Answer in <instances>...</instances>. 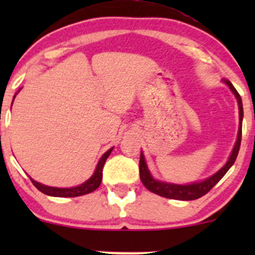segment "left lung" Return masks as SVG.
<instances>
[{"label": "left lung", "mask_w": 255, "mask_h": 255, "mask_svg": "<svg viewBox=\"0 0 255 255\" xmlns=\"http://www.w3.org/2000/svg\"><path fill=\"white\" fill-rule=\"evenodd\" d=\"M226 84L228 85L232 92L235 94V96L237 97L238 101V107H239V121H241V127L238 129V138L237 142H236L235 148H233L232 154H231L230 159L226 163V165L221 169L218 173H216L215 175H212L205 181L201 182H195L191 185H174V184H168V182H161L156 181L151 177L150 173H149L148 168H146L145 160H144V155L140 153V159H139V176L142 180L143 185L149 190V191L154 192V194L159 195V196L166 197V199H173V200H182V201H190V200H196L202 197L204 195H206L223 176L225 174L230 170L231 166L235 164L236 159H237L239 146H241V140H242V120H243V105H242V99L241 95L238 94L237 90L235 89L232 84H231L230 80H225Z\"/></svg>", "instance_id": "obj_1"}]
</instances>
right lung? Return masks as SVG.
I'll use <instances>...</instances> for the list:
<instances>
[{
	"label": "right lung",
	"mask_w": 255,
	"mask_h": 255,
	"mask_svg": "<svg viewBox=\"0 0 255 255\" xmlns=\"http://www.w3.org/2000/svg\"><path fill=\"white\" fill-rule=\"evenodd\" d=\"M112 149L113 148L110 149V150H107L106 153L102 155V158L100 159L99 164H97L96 171L94 173V175L90 177V179L87 180L86 182H84V184L80 185V186L70 187V189H59V187L45 186V185L39 184V182L34 181V180H32V179H30V180H32L33 185H34V186L37 187L39 191H42L43 194H45V195H49V196L76 197V196H82V195L90 194V192L95 191V190H96L97 187L100 186V184H101V181H102V169H104L105 163H106L107 158H109V155L111 154Z\"/></svg>",
	"instance_id": "right-lung-1"
}]
</instances>
